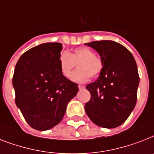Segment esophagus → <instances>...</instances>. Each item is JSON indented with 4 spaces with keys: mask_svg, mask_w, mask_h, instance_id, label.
<instances>
[{
    "mask_svg": "<svg viewBox=\"0 0 154 154\" xmlns=\"http://www.w3.org/2000/svg\"><path fill=\"white\" fill-rule=\"evenodd\" d=\"M85 88V86H83V85H78V88H79L80 90L84 89Z\"/></svg>",
    "mask_w": 154,
    "mask_h": 154,
    "instance_id": "34e87169",
    "label": "esophagus"
}]
</instances>
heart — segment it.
Listing matches in <instances>:
<instances>
[{"label":"heart","instance_id":"1","mask_svg":"<svg viewBox=\"0 0 154 154\" xmlns=\"http://www.w3.org/2000/svg\"><path fill=\"white\" fill-rule=\"evenodd\" d=\"M78 64L79 69L72 75L73 68ZM60 71L64 77L77 83H84L88 80L89 76L97 77L103 69V62L95 55L94 51L88 47H77L72 53L62 52L58 58Z\"/></svg>","mask_w":154,"mask_h":154}]
</instances>
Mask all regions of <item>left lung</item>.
Instances as JSON below:
<instances>
[{"mask_svg": "<svg viewBox=\"0 0 154 154\" xmlns=\"http://www.w3.org/2000/svg\"><path fill=\"white\" fill-rule=\"evenodd\" d=\"M97 51L103 69L97 80L88 84L91 99L85 109L93 123L104 128L122 124L135 107L139 85L138 67L132 54L111 40L85 43Z\"/></svg>", "mask_w": 154, "mask_h": 154, "instance_id": "left-lung-1", "label": "left lung"}]
</instances>
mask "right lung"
Masks as SVG:
<instances>
[{
	"instance_id": "add662e5",
	"label": "right lung",
	"mask_w": 154,
	"mask_h": 154,
	"mask_svg": "<svg viewBox=\"0 0 154 154\" xmlns=\"http://www.w3.org/2000/svg\"><path fill=\"white\" fill-rule=\"evenodd\" d=\"M59 42H47L23 54L15 67L12 85L16 104L28 124L44 131L55 127L64 117L66 107L79 89L62 74Z\"/></svg>"
}]
</instances>
